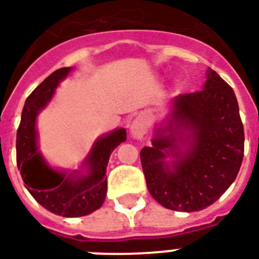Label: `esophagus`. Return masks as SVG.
Here are the masks:
<instances>
[{
    "label": "esophagus",
    "instance_id": "1",
    "mask_svg": "<svg viewBox=\"0 0 259 259\" xmlns=\"http://www.w3.org/2000/svg\"><path fill=\"white\" fill-rule=\"evenodd\" d=\"M146 127H147V124L143 119H136L131 125V134L135 138H142L146 132Z\"/></svg>",
    "mask_w": 259,
    "mask_h": 259
}]
</instances>
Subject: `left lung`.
<instances>
[{
	"instance_id": "left-lung-1",
	"label": "left lung",
	"mask_w": 259,
	"mask_h": 259,
	"mask_svg": "<svg viewBox=\"0 0 259 259\" xmlns=\"http://www.w3.org/2000/svg\"><path fill=\"white\" fill-rule=\"evenodd\" d=\"M201 90L174 97L167 127L140 151L147 189L167 209L201 211L235 181L244 132L235 93L212 69ZM187 134H185V132ZM175 158L171 165L165 158Z\"/></svg>"
}]
</instances>
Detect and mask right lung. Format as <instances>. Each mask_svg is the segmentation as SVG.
<instances>
[{
    "label": "right lung",
    "instance_id": "obj_1",
    "mask_svg": "<svg viewBox=\"0 0 259 259\" xmlns=\"http://www.w3.org/2000/svg\"><path fill=\"white\" fill-rule=\"evenodd\" d=\"M70 71V67L54 71L28 96L17 130L16 155L17 167L32 197L55 215L78 218L89 215L102 205L107 196L108 161L112 151L125 142L127 131L119 128L96 140L83 163L86 174L81 171L67 174L46 163L37 148L36 117Z\"/></svg>",
    "mask_w": 259,
    "mask_h": 259
}]
</instances>
